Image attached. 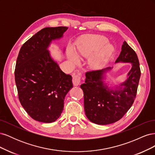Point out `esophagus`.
<instances>
[{"instance_id":"34e87169","label":"esophagus","mask_w":155,"mask_h":155,"mask_svg":"<svg viewBox=\"0 0 155 155\" xmlns=\"http://www.w3.org/2000/svg\"><path fill=\"white\" fill-rule=\"evenodd\" d=\"M72 82L74 86H78L81 83V78L79 76V75L74 74L72 75Z\"/></svg>"}]
</instances>
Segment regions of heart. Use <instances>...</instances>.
I'll use <instances>...</instances> for the list:
<instances>
[{
	"label": "heart",
	"mask_w": 155,
	"mask_h": 155,
	"mask_svg": "<svg viewBox=\"0 0 155 155\" xmlns=\"http://www.w3.org/2000/svg\"><path fill=\"white\" fill-rule=\"evenodd\" d=\"M108 39L102 35H87L81 37L75 43L74 51L67 50V58L70 63L78 64L80 58H88V63L92 70L104 68L109 62L114 47L108 43Z\"/></svg>",
	"instance_id": "obj_1"
}]
</instances>
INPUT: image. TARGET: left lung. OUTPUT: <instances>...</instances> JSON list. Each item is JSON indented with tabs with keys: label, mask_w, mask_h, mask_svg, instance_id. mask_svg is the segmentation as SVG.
<instances>
[{
	"label": "left lung",
	"mask_w": 155,
	"mask_h": 155,
	"mask_svg": "<svg viewBox=\"0 0 155 155\" xmlns=\"http://www.w3.org/2000/svg\"><path fill=\"white\" fill-rule=\"evenodd\" d=\"M130 63L125 81L114 87L105 81L113 67L86 73L85 83L81 85L84 93V108L87 118L97 125L113 124L120 120L134 103L140 78L138 56L126 41L115 63Z\"/></svg>",
	"instance_id": "obj_1"
}]
</instances>
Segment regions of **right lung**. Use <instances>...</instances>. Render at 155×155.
<instances>
[{"mask_svg": "<svg viewBox=\"0 0 155 155\" xmlns=\"http://www.w3.org/2000/svg\"><path fill=\"white\" fill-rule=\"evenodd\" d=\"M67 30L45 28L22 46L18 55L15 79L18 98L27 113L40 122L59 118L64 97L73 87L72 76L61 70L49 51L52 41L62 39Z\"/></svg>", "mask_w": 155, "mask_h": 155, "instance_id": "obj_1", "label": "right lung"}]
</instances>
